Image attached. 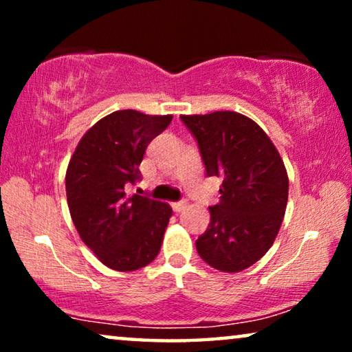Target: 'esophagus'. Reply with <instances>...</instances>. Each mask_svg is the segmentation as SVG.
Returning a JSON list of instances; mask_svg holds the SVG:
<instances>
[{"label": "esophagus", "instance_id": "obj_1", "mask_svg": "<svg viewBox=\"0 0 352 352\" xmlns=\"http://www.w3.org/2000/svg\"><path fill=\"white\" fill-rule=\"evenodd\" d=\"M173 210L175 211H182L187 206V201L186 200H181V201H175V204H171Z\"/></svg>", "mask_w": 352, "mask_h": 352}]
</instances>
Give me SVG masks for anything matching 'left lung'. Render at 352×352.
<instances>
[{
    "label": "left lung",
    "instance_id": "left-lung-1",
    "mask_svg": "<svg viewBox=\"0 0 352 352\" xmlns=\"http://www.w3.org/2000/svg\"><path fill=\"white\" fill-rule=\"evenodd\" d=\"M181 120L199 142L206 175L223 181L197 252L221 272L243 271L267 253L282 226L288 175L280 153L256 122L232 110Z\"/></svg>",
    "mask_w": 352,
    "mask_h": 352
}]
</instances>
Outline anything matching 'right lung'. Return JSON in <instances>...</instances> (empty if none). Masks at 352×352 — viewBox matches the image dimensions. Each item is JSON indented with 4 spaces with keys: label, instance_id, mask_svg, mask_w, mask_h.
Masks as SVG:
<instances>
[{
    "label": "right lung",
    "instance_id": "right-lung-1",
    "mask_svg": "<svg viewBox=\"0 0 352 352\" xmlns=\"http://www.w3.org/2000/svg\"><path fill=\"white\" fill-rule=\"evenodd\" d=\"M171 120L133 109L112 112L83 134L67 166L72 221L86 247L113 271H136L160 252L171 206L126 189L141 177L148 142Z\"/></svg>",
    "mask_w": 352,
    "mask_h": 352
}]
</instances>
